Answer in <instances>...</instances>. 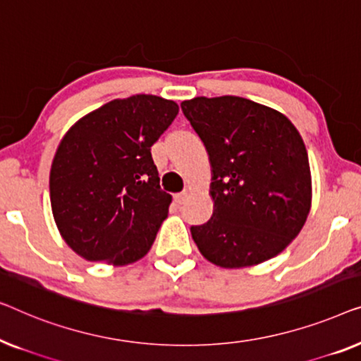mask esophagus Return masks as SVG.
<instances>
[{
	"mask_svg": "<svg viewBox=\"0 0 361 361\" xmlns=\"http://www.w3.org/2000/svg\"><path fill=\"white\" fill-rule=\"evenodd\" d=\"M173 197H175V201L178 202V204H183V202H185V201H186V197H188V191L176 192V195H175Z\"/></svg>",
	"mask_w": 361,
	"mask_h": 361,
	"instance_id": "esophagus-1",
	"label": "esophagus"
}]
</instances>
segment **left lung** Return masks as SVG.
<instances>
[{
  "label": "left lung",
  "instance_id": "1",
  "mask_svg": "<svg viewBox=\"0 0 361 361\" xmlns=\"http://www.w3.org/2000/svg\"><path fill=\"white\" fill-rule=\"evenodd\" d=\"M212 169V217L191 226L207 260L242 268L270 260L302 229L311 207L306 145L286 116L238 96L183 101Z\"/></svg>",
  "mask_w": 361,
  "mask_h": 361
}]
</instances>
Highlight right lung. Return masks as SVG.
<instances>
[{
	"mask_svg": "<svg viewBox=\"0 0 361 361\" xmlns=\"http://www.w3.org/2000/svg\"><path fill=\"white\" fill-rule=\"evenodd\" d=\"M178 104L135 94L101 106L70 129L50 170V204L63 240L90 262L128 265L150 250L169 216L150 147Z\"/></svg>",
	"mask_w": 361,
	"mask_h": 361,
	"instance_id": "obj_1",
	"label": "right lung"
}]
</instances>
